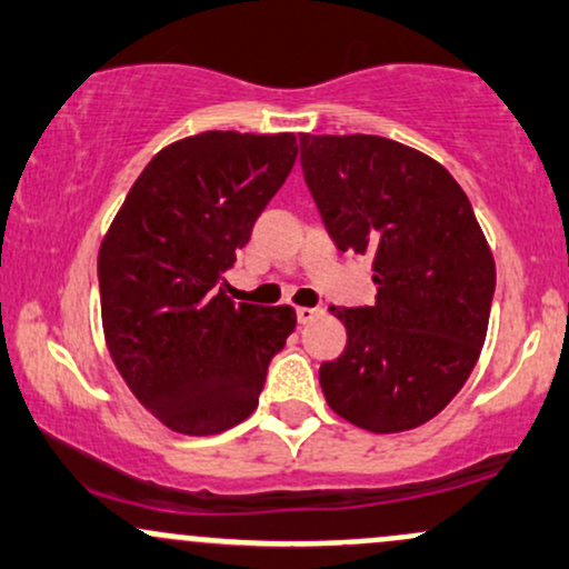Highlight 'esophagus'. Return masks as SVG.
I'll list each match as a JSON object with an SVG mask.
<instances>
[{"label": "esophagus", "mask_w": 569, "mask_h": 569, "mask_svg": "<svg viewBox=\"0 0 569 569\" xmlns=\"http://www.w3.org/2000/svg\"><path fill=\"white\" fill-rule=\"evenodd\" d=\"M323 310L321 307H297V321L299 323H312L316 318H321Z\"/></svg>", "instance_id": "esophagus-1"}]
</instances>
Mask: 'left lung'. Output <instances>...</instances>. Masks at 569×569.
<instances>
[{
    "label": "left lung",
    "instance_id": "obj_1",
    "mask_svg": "<svg viewBox=\"0 0 569 569\" xmlns=\"http://www.w3.org/2000/svg\"><path fill=\"white\" fill-rule=\"evenodd\" d=\"M302 171L339 251L371 257L377 302L329 307L348 345L321 363L326 403L371 433L433 420L487 339L495 259L468 194L428 154L367 133L299 136Z\"/></svg>",
    "mask_w": 569,
    "mask_h": 569
}]
</instances>
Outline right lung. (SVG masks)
<instances>
[{"mask_svg": "<svg viewBox=\"0 0 569 569\" xmlns=\"http://www.w3.org/2000/svg\"><path fill=\"white\" fill-rule=\"evenodd\" d=\"M297 152L293 133L206 130L168 143L103 234L109 356L141 407L176 433L243 422L297 326L289 305H234L221 283Z\"/></svg>", "mask_w": 569, "mask_h": 569, "instance_id": "add662e5", "label": "right lung"}]
</instances>
